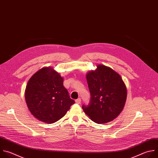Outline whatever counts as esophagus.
I'll return each mask as SVG.
<instances>
[{"label":"esophagus","instance_id":"esophagus-1","mask_svg":"<svg viewBox=\"0 0 158 158\" xmlns=\"http://www.w3.org/2000/svg\"><path fill=\"white\" fill-rule=\"evenodd\" d=\"M75 102H76V103H77V104H80V103H81V98H78V99H77L76 100H75Z\"/></svg>","mask_w":158,"mask_h":158}]
</instances>
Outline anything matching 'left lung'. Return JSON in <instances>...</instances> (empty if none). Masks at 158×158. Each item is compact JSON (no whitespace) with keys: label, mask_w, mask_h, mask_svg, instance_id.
<instances>
[{"label":"left lung","mask_w":158,"mask_h":158,"mask_svg":"<svg viewBox=\"0 0 158 158\" xmlns=\"http://www.w3.org/2000/svg\"><path fill=\"white\" fill-rule=\"evenodd\" d=\"M91 94L89 103L82 108L89 118L98 124L115 119L122 111L127 97V89L121 76L111 68L98 65L86 74Z\"/></svg>","instance_id":"left-lung-1"}]
</instances>
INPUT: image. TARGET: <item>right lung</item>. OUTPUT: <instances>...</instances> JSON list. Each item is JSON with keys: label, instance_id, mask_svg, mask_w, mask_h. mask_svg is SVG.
<instances>
[{"label": "right lung", "instance_id": "add662e5", "mask_svg": "<svg viewBox=\"0 0 158 158\" xmlns=\"http://www.w3.org/2000/svg\"><path fill=\"white\" fill-rule=\"evenodd\" d=\"M64 78L52 67H44L28 81L25 97L30 113L39 120L53 123L64 117L75 101L64 86Z\"/></svg>", "mask_w": 158, "mask_h": 158}]
</instances>
